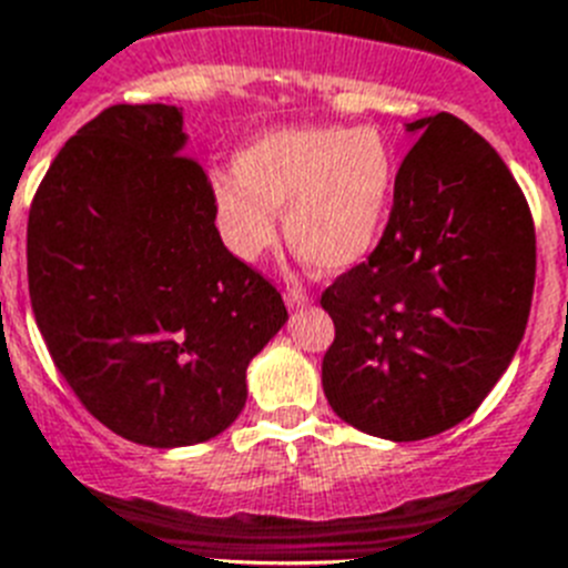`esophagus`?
I'll use <instances>...</instances> for the list:
<instances>
[{"mask_svg": "<svg viewBox=\"0 0 568 568\" xmlns=\"http://www.w3.org/2000/svg\"><path fill=\"white\" fill-rule=\"evenodd\" d=\"M284 301H287L290 310H298V307H307L313 298H310L307 290L295 287V284H293V287H287V293H284Z\"/></svg>", "mask_w": 568, "mask_h": 568, "instance_id": "1", "label": "esophagus"}]
</instances>
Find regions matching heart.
<instances>
[{
	"label": "heart",
	"instance_id": "obj_1",
	"mask_svg": "<svg viewBox=\"0 0 568 568\" xmlns=\"http://www.w3.org/2000/svg\"><path fill=\"white\" fill-rule=\"evenodd\" d=\"M233 168L210 184L227 247L258 258L275 241L273 210H284L287 244L318 273H344L373 253L398 182L393 144L373 128L273 130Z\"/></svg>",
	"mask_w": 568,
	"mask_h": 568
}]
</instances>
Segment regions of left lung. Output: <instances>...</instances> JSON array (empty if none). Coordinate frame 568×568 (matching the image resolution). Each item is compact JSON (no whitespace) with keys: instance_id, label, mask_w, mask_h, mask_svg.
I'll list each match as a JSON object with an SVG mask.
<instances>
[{"instance_id":"left-lung-1","label":"left lung","mask_w":568,"mask_h":568,"mask_svg":"<svg viewBox=\"0 0 568 568\" xmlns=\"http://www.w3.org/2000/svg\"><path fill=\"white\" fill-rule=\"evenodd\" d=\"M378 247L321 293L335 341L321 384L341 420L420 440L469 418L524 338L535 222L495 148L453 113L406 124Z\"/></svg>"}]
</instances>
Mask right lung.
I'll return each mask as SVG.
<instances>
[{
  "label": "right lung",
  "instance_id": "right-lung-1",
  "mask_svg": "<svg viewBox=\"0 0 568 568\" xmlns=\"http://www.w3.org/2000/svg\"><path fill=\"white\" fill-rule=\"evenodd\" d=\"M173 104H113L39 184L28 290L48 353L82 406L133 444L215 438L247 366L284 327L278 290L224 247L210 179Z\"/></svg>",
  "mask_w": 568,
  "mask_h": 568
}]
</instances>
